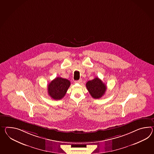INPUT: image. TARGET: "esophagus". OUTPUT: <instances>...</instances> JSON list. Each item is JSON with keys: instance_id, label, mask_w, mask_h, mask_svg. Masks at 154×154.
Returning a JSON list of instances; mask_svg holds the SVG:
<instances>
[{"instance_id": "obj_1", "label": "esophagus", "mask_w": 154, "mask_h": 154, "mask_svg": "<svg viewBox=\"0 0 154 154\" xmlns=\"http://www.w3.org/2000/svg\"><path fill=\"white\" fill-rule=\"evenodd\" d=\"M82 79H80L79 80H78V81H75V82L77 83H80L82 82Z\"/></svg>"}]
</instances>
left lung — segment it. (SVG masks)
Segmentation results:
<instances>
[{
    "label": "left lung",
    "instance_id": "8db88e82",
    "mask_svg": "<svg viewBox=\"0 0 154 154\" xmlns=\"http://www.w3.org/2000/svg\"><path fill=\"white\" fill-rule=\"evenodd\" d=\"M86 85L91 96L95 99L100 98L103 96L107 89L105 83L98 77L88 81Z\"/></svg>",
    "mask_w": 154,
    "mask_h": 154
}]
</instances>
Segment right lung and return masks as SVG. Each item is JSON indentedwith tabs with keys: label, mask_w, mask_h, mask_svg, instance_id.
I'll use <instances>...</instances> for the list:
<instances>
[{
	"label": "right lung",
	"mask_w": 154,
	"mask_h": 154,
	"mask_svg": "<svg viewBox=\"0 0 154 154\" xmlns=\"http://www.w3.org/2000/svg\"><path fill=\"white\" fill-rule=\"evenodd\" d=\"M70 85L69 80L58 77L48 84V94L54 100H60L65 96Z\"/></svg>",
	"instance_id": "right-lung-1"
}]
</instances>
